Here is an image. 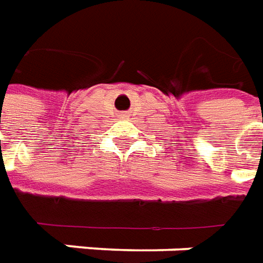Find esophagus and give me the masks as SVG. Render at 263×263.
Here are the masks:
<instances>
[{"instance_id":"esophagus-1","label":"esophagus","mask_w":263,"mask_h":263,"mask_svg":"<svg viewBox=\"0 0 263 263\" xmlns=\"http://www.w3.org/2000/svg\"><path fill=\"white\" fill-rule=\"evenodd\" d=\"M126 116H127V115H126V113H123V115H122V119H124V117H126Z\"/></svg>"}]
</instances>
